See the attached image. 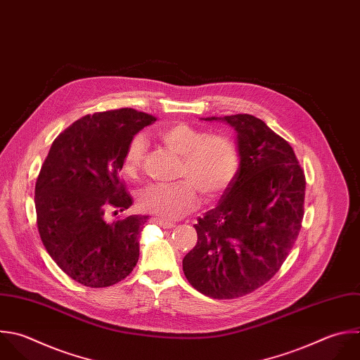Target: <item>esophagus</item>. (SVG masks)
Here are the masks:
<instances>
[{
	"label": "esophagus",
	"mask_w": 360,
	"mask_h": 360,
	"mask_svg": "<svg viewBox=\"0 0 360 360\" xmlns=\"http://www.w3.org/2000/svg\"><path fill=\"white\" fill-rule=\"evenodd\" d=\"M150 222H153V224H156V225H159V226H162V228H166V229H169V228H173V226H174V224H173V222L165 221V219L158 218V217L150 218Z\"/></svg>",
	"instance_id": "1"
}]
</instances>
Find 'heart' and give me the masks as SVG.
Instances as JSON below:
<instances>
[{
  "mask_svg": "<svg viewBox=\"0 0 360 360\" xmlns=\"http://www.w3.org/2000/svg\"><path fill=\"white\" fill-rule=\"evenodd\" d=\"M159 139L181 159L176 184H149L139 194L142 211L162 219H176L195 208L198 193L207 201L218 198L235 180L240 166L236 141L226 134H208L204 129L180 122L158 132ZM148 143L134 136L122 156V172L136 177L143 166Z\"/></svg>",
  "mask_w": 360,
  "mask_h": 360,
  "instance_id": "heart-1",
  "label": "heart"
}]
</instances>
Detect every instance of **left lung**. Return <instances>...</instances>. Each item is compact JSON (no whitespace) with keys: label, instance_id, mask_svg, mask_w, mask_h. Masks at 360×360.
I'll list each match as a JSON object with an SVG mask.
<instances>
[{"label":"left lung","instance_id":"left-lung-1","mask_svg":"<svg viewBox=\"0 0 360 360\" xmlns=\"http://www.w3.org/2000/svg\"><path fill=\"white\" fill-rule=\"evenodd\" d=\"M205 120L236 131L240 166L218 205L197 219V245L183 271L204 295L231 300L266 284L287 259L304 217L305 176L290 143L262 120Z\"/></svg>","mask_w":360,"mask_h":360}]
</instances>
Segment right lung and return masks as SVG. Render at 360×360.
<instances>
[{"instance_id":"1","label":"right lung","mask_w":360,"mask_h":360,"mask_svg":"<svg viewBox=\"0 0 360 360\" xmlns=\"http://www.w3.org/2000/svg\"><path fill=\"white\" fill-rule=\"evenodd\" d=\"M155 121L132 108L86 115L59 134L41 167L35 186L41 239L56 264L83 285H112L138 263L148 217L108 224L104 215L132 205L118 172L128 142Z\"/></svg>"}]
</instances>
